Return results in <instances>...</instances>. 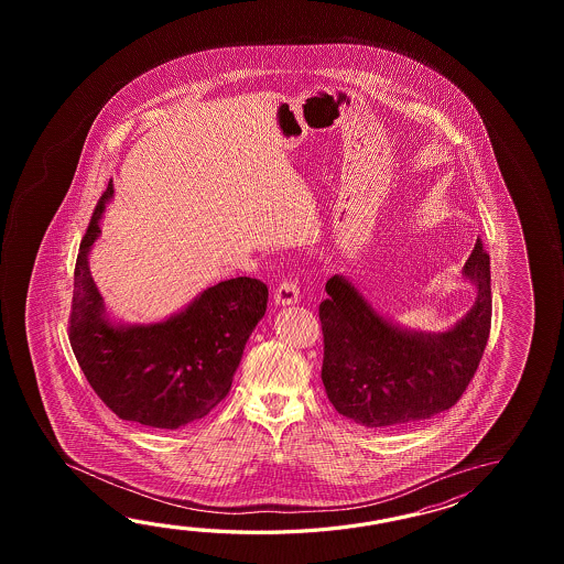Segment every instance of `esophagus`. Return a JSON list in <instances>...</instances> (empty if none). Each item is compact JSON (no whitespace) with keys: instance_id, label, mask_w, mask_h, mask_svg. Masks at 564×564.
I'll use <instances>...</instances> for the list:
<instances>
[{"instance_id":"1","label":"esophagus","mask_w":564,"mask_h":564,"mask_svg":"<svg viewBox=\"0 0 564 564\" xmlns=\"http://www.w3.org/2000/svg\"><path fill=\"white\" fill-rule=\"evenodd\" d=\"M300 299V286L299 282L294 280V278H290V280H284L280 286L276 288V292H274V302L280 304V306H290V304H296Z\"/></svg>"}]
</instances>
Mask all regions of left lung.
I'll return each instance as SVG.
<instances>
[{
  "instance_id": "left-lung-1",
  "label": "left lung",
  "mask_w": 564,
  "mask_h": 564,
  "mask_svg": "<svg viewBox=\"0 0 564 564\" xmlns=\"http://www.w3.org/2000/svg\"><path fill=\"white\" fill-rule=\"evenodd\" d=\"M464 276L478 288L471 311L445 333H409L377 314L345 276L321 302L323 383L340 415L395 427L454 408L478 371L491 324L490 256L476 241Z\"/></svg>"
}]
</instances>
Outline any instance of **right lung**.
I'll use <instances>...</instances> for the list:
<instances>
[{
	"label": "right lung",
	"mask_w": 564,
	"mask_h": 564,
	"mask_svg": "<svg viewBox=\"0 0 564 564\" xmlns=\"http://www.w3.org/2000/svg\"><path fill=\"white\" fill-rule=\"evenodd\" d=\"M110 197L112 183L80 241L70 345L86 381L120 420L180 430L205 417L228 395L243 347L264 316L268 286L256 278H231L207 288L163 323H110L88 268Z\"/></svg>",
	"instance_id": "obj_1"
}]
</instances>
